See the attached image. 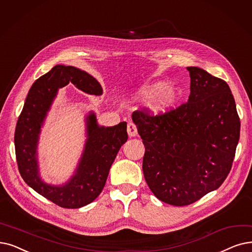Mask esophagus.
<instances>
[{"label":"esophagus","mask_w":252,"mask_h":252,"mask_svg":"<svg viewBox=\"0 0 252 252\" xmlns=\"http://www.w3.org/2000/svg\"><path fill=\"white\" fill-rule=\"evenodd\" d=\"M127 134L129 137H135L138 135V129L135 124L128 123L127 124Z\"/></svg>","instance_id":"1"}]
</instances>
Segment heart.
<instances>
[{"label": "heart", "mask_w": 252, "mask_h": 252, "mask_svg": "<svg viewBox=\"0 0 252 252\" xmlns=\"http://www.w3.org/2000/svg\"><path fill=\"white\" fill-rule=\"evenodd\" d=\"M163 82H156L152 84H147L142 86L141 89L136 93V97L138 100H152L153 102L152 109L153 111L161 113L167 111L170 107L176 103L178 99V92L173 87L166 86L164 87Z\"/></svg>", "instance_id": "obj_1"}]
</instances>
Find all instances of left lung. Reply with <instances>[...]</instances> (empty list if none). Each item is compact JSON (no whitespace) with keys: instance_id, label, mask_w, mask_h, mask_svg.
<instances>
[{"instance_id":"obj_1","label":"left lung","mask_w":252,"mask_h":252,"mask_svg":"<svg viewBox=\"0 0 252 252\" xmlns=\"http://www.w3.org/2000/svg\"><path fill=\"white\" fill-rule=\"evenodd\" d=\"M188 103L158 115L137 110L132 118L143 140L144 177L157 198L187 206L217 189L232 169L240 118L227 83L198 67Z\"/></svg>"}]
</instances>
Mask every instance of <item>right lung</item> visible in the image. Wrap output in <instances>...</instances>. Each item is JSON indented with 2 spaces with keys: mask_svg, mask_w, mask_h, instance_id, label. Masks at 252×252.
Returning a JSON list of instances; mask_svg holds the SVG:
<instances>
[{
  "mask_svg": "<svg viewBox=\"0 0 252 252\" xmlns=\"http://www.w3.org/2000/svg\"><path fill=\"white\" fill-rule=\"evenodd\" d=\"M73 83L82 92L100 95V83L92 75L72 65L57 64L32 85L15 128L14 144L21 177L35 191L60 207L75 209L92 203L103 190L117 152L127 140L126 123L100 126L94 113L86 117L87 139L82 157L72 178L56 187L39 175L37 145L43 122L59 89Z\"/></svg>",
  "mask_w": 252,
  "mask_h": 252,
  "instance_id": "add662e5",
  "label": "right lung"
}]
</instances>
